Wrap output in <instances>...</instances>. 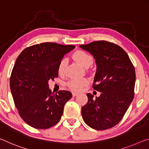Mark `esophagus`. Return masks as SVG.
Returning <instances> with one entry per match:
<instances>
[{"label":"esophagus","instance_id":"1","mask_svg":"<svg viewBox=\"0 0 149 149\" xmlns=\"http://www.w3.org/2000/svg\"><path fill=\"white\" fill-rule=\"evenodd\" d=\"M72 96L74 97V96H77L79 93H77V92H72Z\"/></svg>","mask_w":149,"mask_h":149}]
</instances>
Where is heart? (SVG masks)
<instances>
[{"label": "heart", "instance_id": "heart-1", "mask_svg": "<svg viewBox=\"0 0 149 149\" xmlns=\"http://www.w3.org/2000/svg\"><path fill=\"white\" fill-rule=\"evenodd\" d=\"M72 57L76 61L84 68H88L93 63V58L91 55L82 51H77L72 55ZM67 65V58H63L60 62L58 67V72L59 74H63L65 72L66 66ZM88 81L86 79H72L68 82L67 85L70 89L73 91H79L86 86Z\"/></svg>", "mask_w": 149, "mask_h": 149}]
</instances>
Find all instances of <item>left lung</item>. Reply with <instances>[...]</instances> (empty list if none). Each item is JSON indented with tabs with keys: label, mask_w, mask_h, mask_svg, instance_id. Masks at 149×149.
Instances as JSON below:
<instances>
[{
	"label": "left lung",
	"mask_w": 149,
	"mask_h": 149,
	"mask_svg": "<svg viewBox=\"0 0 149 149\" xmlns=\"http://www.w3.org/2000/svg\"><path fill=\"white\" fill-rule=\"evenodd\" d=\"M80 47L93 55L97 67L93 88L101 92L96 98L86 94L82 118L94 130H108L121 120L133 101L135 68L127 53L114 43L97 41Z\"/></svg>",
	"instance_id": "obj_1"
}]
</instances>
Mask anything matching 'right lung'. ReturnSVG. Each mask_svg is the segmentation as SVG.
Segmentation results:
<instances>
[{"mask_svg": "<svg viewBox=\"0 0 149 149\" xmlns=\"http://www.w3.org/2000/svg\"><path fill=\"white\" fill-rule=\"evenodd\" d=\"M74 47L41 43L26 48L16 58L10 87L19 115L32 127L48 129L61 119L72 94L67 91L53 94L48 82L58 77L60 62Z\"/></svg>", "mask_w": 149, "mask_h": 149, "instance_id": "add662e5", "label": "right lung"}]
</instances>
